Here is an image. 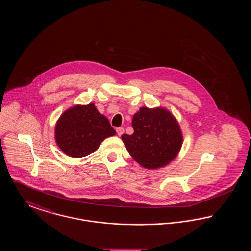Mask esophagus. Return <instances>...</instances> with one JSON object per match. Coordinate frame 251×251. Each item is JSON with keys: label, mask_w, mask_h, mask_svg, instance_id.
<instances>
[{"label": "esophagus", "mask_w": 251, "mask_h": 251, "mask_svg": "<svg viewBox=\"0 0 251 251\" xmlns=\"http://www.w3.org/2000/svg\"><path fill=\"white\" fill-rule=\"evenodd\" d=\"M123 132H124V128L120 127V128H118V129H117V133H118V135H119V136L122 135V134H123Z\"/></svg>", "instance_id": "34e87169"}]
</instances>
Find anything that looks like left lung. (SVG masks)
Segmentation results:
<instances>
[{"mask_svg": "<svg viewBox=\"0 0 251 251\" xmlns=\"http://www.w3.org/2000/svg\"><path fill=\"white\" fill-rule=\"evenodd\" d=\"M132 134L121 138L130 155L146 168L167 165L179 151L182 135L174 117L164 108L142 107L134 114Z\"/></svg>", "mask_w": 251, "mask_h": 251, "instance_id": "8db88e82", "label": "left lung"}]
</instances>
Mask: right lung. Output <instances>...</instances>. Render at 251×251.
I'll return each mask as SVG.
<instances>
[{"instance_id":"obj_1","label":"right lung","mask_w":251,"mask_h":251,"mask_svg":"<svg viewBox=\"0 0 251 251\" xmlns=\"http://www.w3.org/2000/svg\"><path fill=\"white\" fill-rule=\"evenodd\" d=\"M116 134L106 117L93 103L67 110L55 126V140L61 151L73 158L93 153L106 137Z\"/></svg>"}]
</instances>
